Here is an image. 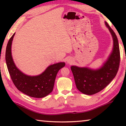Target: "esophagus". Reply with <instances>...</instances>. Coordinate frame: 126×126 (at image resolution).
<instances>
[{"instance_id": "1", "label": "esophagus", "mask_w": 126, "mask_h": 126, "mask_svg": "<svg viewBox=\"0 0 126 126\" xmlns=\"http://www.w3.org/2000/svg\"><path fill=\"white\" fill-rule=\"evenodd\" d=\"M67 62H68V63H71V59H69V60H68V61H67Z\"/></svg>"}]
</instances>
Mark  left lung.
I'll use <instances>...</instances> for the list:
<instances>
[{
  "instance_id": "1",
  "label": "left lung",
  "mask_w": 126,
  "mask_h": 126,
  "mask_svg": "<svg viewBox=\"0 0 126 126\" xmlns=\"http://www.w3.org/2000/svg\"><path fill=\"white\" fill-rule=\"evenodd\" d=\"M105 24L112 34L113 47L112 53L103 65L96 70L76 66L71 68L77 88L80 92L87 95L97 93L107 86L116 77L119 69L120 52L118 39L108 23L105 22Z\"/></svg>"
}]
</instances>
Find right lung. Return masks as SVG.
I'll use <instances>...</instances> for the list:
<instances>
[{
    "instance_id": "obj_1",
    "label": "right lung",
    "mask_w": 126,
    "mask_h": 126,
    "mask_svg": "<svg viewBox=\"0 0 126 126\" xmlns=\"http://www.w3.org/2000/svg\"><path fill=\"white\" fill-rule=\"evenodd\" d=\"M14 35L8 41L5 52L6 63L13 82L19 91L30 97L40 98L47 96L52 92L57 74L65 63L50 65L39 76L26 75L17 68L13 60L11 47Z\"/></svg>"
}]
</instances>
